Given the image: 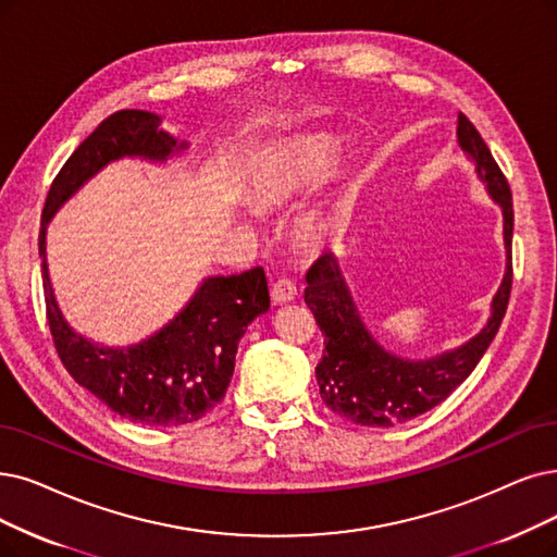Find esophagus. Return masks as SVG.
<instances>
[{
	"label": "esophagus",
	"instance_id": "esophagus-1",
	"mask_svg": "<svg viewBox=\"0 0 557 557\" xmlns=\"http://www.w3.org/2000/svg\"><path fill=\"white\" fill-rule=\"evenodd\" d=\"M297 297V285L290 278H278L272 285V301L274 304H287Z\"/></svg>",
	"mask_w": 557,
	"mask_h": 557
}]
</instances>
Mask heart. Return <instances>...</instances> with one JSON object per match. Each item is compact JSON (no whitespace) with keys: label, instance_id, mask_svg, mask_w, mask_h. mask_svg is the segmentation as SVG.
I'll return each instance as SVG.
<instances>
[{"label":"heart","instance_id":"obj_1","mask_svg":"<svg viewBox=\"0 0 557 557\" xmlns=\"http://www.w3.org/2000/svg\"><path fill=\"white\" fill-rule=\"evenodd\" d=\"M341 150V141L331 135H304L262 148L251 164L253 198L260 206H278L324 183L338 169ZM324 224V212L310 210L301 219V233L313 239Z\"/></svg>","mask_w":557,"mask_h":557}]
</instances>
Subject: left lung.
I'll return each instance as SVG.
<instances>
[{"label": "left lung", "mask_w": 557, "mask_h": 557, "mask_svg": "<svg viewBox=\"0 0 557 557\" xmlns=\"http://www.w3.org/2000/svg\"><path fill=\"white\" fill-rule=\"evenodd\" d=\"M457 141L475 164L480 183L503 210L505 274L492 299V315L480 333L463 345L430 359H405L372 336L351 297L341 264L324 253L306 274L304 299L324 333L322 361L315 368L324 405L356 425L393 428L441 405L480 363L496 338L511 290V231L515 210L503 171L492 158L475 125L461 111L457 116Z\"/></svg>", "instance_id": "8db88e82"}]
</instances>
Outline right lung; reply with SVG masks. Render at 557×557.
<instances>
[{
    "label": "right lung",
    "mask_w": 557,
    "mask_h": 557,
    "mask_svg": "<svg viewBox=\"0 0 557 557\" xmlns=\"http://www.w3.org/2000/svg\"><path fill=\"white\" fill-rule=\"evenodd\" d=\"M189 148L158 114L123 109L104 119L63 164L42 208L38 256L54 347L73 380L121 418L148 428H181L201 420L224 399L247 326L270 308L262 267L233 276H208L181 313L127 347H107L77 333L57 304L46 235L52 216L107 164L139 158L166 164Z\"/></svg>",
    "instance_id": "1"
}]
</instances>
